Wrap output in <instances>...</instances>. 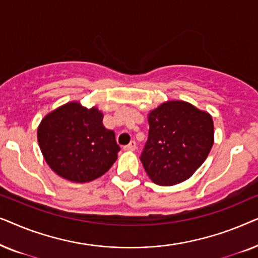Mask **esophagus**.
Returning a JSON list of instances; mask_svg holds the SVG:
<instances>
[{
    "label": "esophagus",
    "mask_w": 258,
    "mask_h": 258,
    "mask_svg": "<svg viewBox=\"0 0 258 258\" xmlns=\"http://www.w3.org/2000/svg\"><path fill=\"white\" fill-rule=\"evenodd\" d=\"M123 149L126 150V151H134L136 149V142H135V141H132V142L128 144V146L123 147Z\"/></svg>",
    "instance_id": "obj_1"
}]
</instances>
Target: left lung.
<instances>
[{
  "label": "left lung",
  "mask_w": 258,
  "mask_h": 258,
  "mask_svg": "<svg viewBox=\"0 0 258 258\" xmlns=\"http://www.w3.org/2000/svg\"><path fill=\"white\" fill-rule=\"evenodd\" d=\"M149 135L141 154L144 170L158 185L190 178L214 144L213 117L184 101H169L148 116Z\"/></svg>",
  "instance_id": "obj_1"
}]
</instances>
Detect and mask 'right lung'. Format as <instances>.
I'll return each mask as SVG.
<instances>
[{
  "mask_svg": "<svg viewBox=\"0 0 258 258\" xmlns=\"http://www.w3.org/2000/svg\"><path fill=\"white\" fill-rule=\"evenodd\" d=\"M97 108L69 102L42 119L37 129L40 149L49 167L61 177L86 183L105 174L121 150L115 133L102 123Z\"/></svg>",
  "mask_w": 258,
  "mask_h": 258,
  "instance_id": "right-lung-1",
  "label": "right lung"
}]
</instances>
